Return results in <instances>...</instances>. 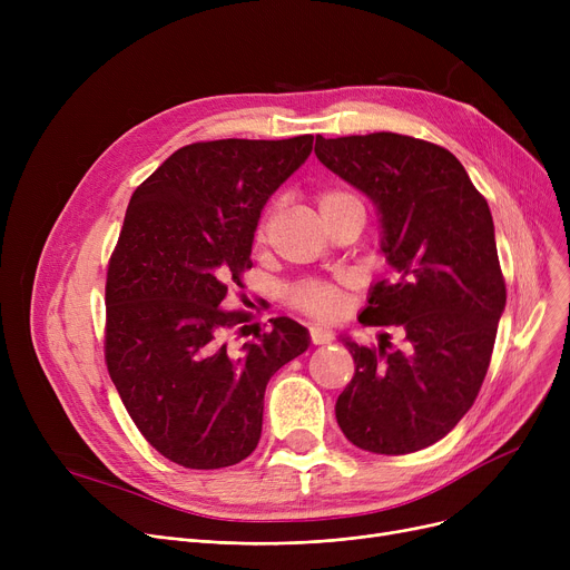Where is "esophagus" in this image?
<instances>
[{"label": "esophagus", "mask_w": 570, "mask_h": 570, "mask_svg": "<svg viewBox=\"0 0 570 570\" xmlns=\"http://www.w3.org/2000/svg\"><path fill=\"white\" fill-rule=\"evenodd\" d=\"M309 337L314 344H331L335 340L333 331H327V327H321V325L309 327Z\"/></svg>", "instance_id": "34e87169"}]
</instances>
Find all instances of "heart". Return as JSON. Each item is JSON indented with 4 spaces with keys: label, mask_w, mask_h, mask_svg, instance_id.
<instances>
[{
    "label": "heart",
    "mask_w": 570,
    "mask_h": 570,
    "mask_svg": "<svg viewBox=\"0 0 570 570\" xmlns=\"http://www.w3.org/2000/svg\"><path fill=\"white\" fill-rule=\"evenodd\" d=\"M357 200L351 191L333 187V189H323L316 196L318 203V213L321 217L331 213V209ZM267 235V215L258 222L254 230V243L263 245ZM351 279L342 277L337 282H325V279H301L288 286L286 291V301L293 309L303 312L307 316L316 318H337L344 312V286H348Z\"/></svg>",
    "instance_id": "1"
}]
</instances>
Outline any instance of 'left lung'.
Segmentation results:
<instances>
[{
	"mask_svg": "<svg viewBox=\"0 0 570 570\" xmlns=\"http://www.w3.org/2000/svg\"><path fill=\"white\" fill-rule=\"evenodd\" d=\"M323 166L381 213L393 277L374 284L363 325H395L379 346L342 340L353 379L337 397L344 436L363 451L406 455L451 432L485 381L505 282L485 196L445 147L402 134L316 136Z\"/></svg>",
	"mask_w": 570,
	"mask_h": 570,
	"instance_id": "1",
	"label": "left lung"
}]
</instances>
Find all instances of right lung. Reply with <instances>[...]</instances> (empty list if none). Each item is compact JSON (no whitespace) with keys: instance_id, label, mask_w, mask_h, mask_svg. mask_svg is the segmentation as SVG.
<instances>
[{"instance_id":"right-lung-1","label":"right lung","mask_w":570,"mask_h":570,"mask_svg":"<svg viewBox=\"0 0 570 570\" xmlns=\"http://www.w3.org/2000/svg\"><path fill=\"white\" fill-rule=\"evenodd\" d=\"M314 136L179 147L134 191L106 273V367L145 441L187 469L254 453L265 385L307 351V327L230 348L252 314L222 307L243 288L261 209L305 164Z\"/></svg>"}]
</instances>
